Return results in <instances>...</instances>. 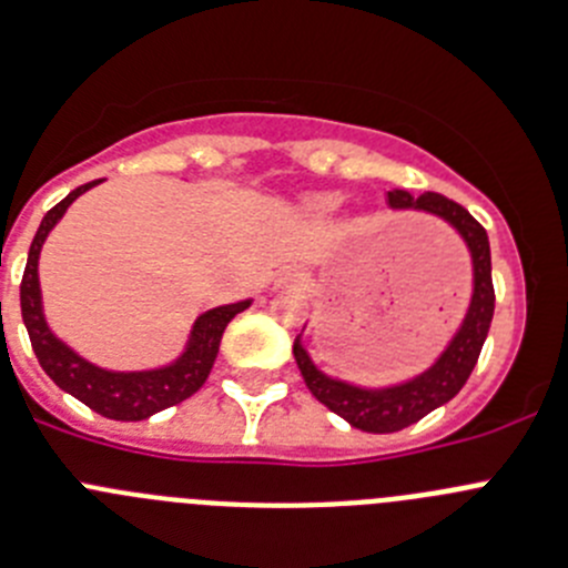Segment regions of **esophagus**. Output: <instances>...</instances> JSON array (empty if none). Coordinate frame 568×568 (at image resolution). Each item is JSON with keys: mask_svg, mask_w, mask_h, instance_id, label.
Listing matches in <instances>:
<instances>
[{"mask_svg": "<svg viewBox=\"0 0 568 568\" xmlns=\"http://www.w3.org/2000/svg\"><path fill=\"white\" fill-rule=\"evenodd\" d=\"M296 280H300V274H296L294 268H288V272H283V274H280V283H283V285H294Z\"/></svg>", "mask_w": 568, "mask_h": 568, "instance_id": "1", "label": "esophagus"}]
</instances>
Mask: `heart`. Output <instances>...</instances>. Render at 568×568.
Wrapping results in <instances>:
<instances>
[{
    "label": "heart",
    "mask_w": 568,
    "mask_h": 568,
    "mask_svg": "<svg viewBox=\"0 0 568 568\" xmlns=\"http://www.w3.org/2000/svg\"><path fill=\"white\" fill-rule=\"evenodd\" d=\"M336 206H339V201H336V197H322V201L314 203L316 212H334Z\"/></svg>",
    "instance_id": "heart-1"
}]
</instances>
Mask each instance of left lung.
Segmentation results:
<instances>
[{"label": "left lung", "instance_id": "8db88e82", "mask_svg": "<svg viewBox=\"0 0 568 568\" xmlns=\"http://www.w3.org/2000/svg\"><path fill=\"white\" fill-rule=\"evenodd\" d=\"M387 206L390 209H413V212L433 214L438 221L456 229L458 237L469 252L473 263V294H469L467 314L456 334L449 336L442 354L436 356L430 367H424L418 376L396 385L365 387L354 382L336 379L314 365L308 347L303 345V334L294 339V359L300 373H303L308 390L320 398L322 405L334 410L336 416L345 418L351 427L365 433H396L405 430L418 418L433 413L436 407L447 405L469 379L478 354H481L484 339L489 334V322L495 311V291H493V257H489V237L484 226L475 221L464 206H458L449 197L424 192L413 197L405 189L387 192Z\"/></svg>", "mask_w": 568, "mask_h": 568}]
</instances>
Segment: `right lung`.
I'll return each mask as SVG.
<instances>
[{
    "label": "right lung",
    "instance_id": "right-lung-1",
    "mask_svg": "<svg viewBox=\"0 0 568 568\" xmlns=\"http://www.w3.org/2000/svg\"><path fill=\"white\" fill-rule=\"evenodd\" d=\"M99 183L101 181H93L73 189L64 201L55 203L44 214L42 226H39L33 243H30L22 288H19V296H22V320L24 328H28L36 359H39V365L44 367V373H48L61 390L75 396L90 410L101 413L106 418H115V422H141V418L155 416V413L166 410V407L181 405L183 398L201 390L203 382L209 379V371H212L214 359H217V351H221L223 331H226V325L240 311H246L252 305V300L217 305V308H209L206 314L197 316L192 322L186 345H183V351L170 365L146 367V371H106V367L93 365L90 359L75 354L73 347L64 345L50 331L48 320H44L42 288H39V254H42L48 234L53 232L55 223L70 209V203L84 195L87 189L99 186Z\"/></svg>",
    "mask_w": 568,
    "mask_h": 568
}]
</instances>
